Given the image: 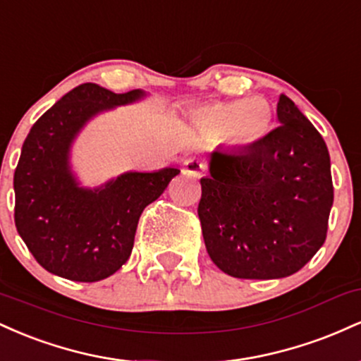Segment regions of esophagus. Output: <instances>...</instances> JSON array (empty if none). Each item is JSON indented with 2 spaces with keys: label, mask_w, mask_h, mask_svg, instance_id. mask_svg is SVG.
Masks as SVG:
<instances>
[{
  "label": "esophagus",
  "mask_w": 361,
  "mask_h": 361,
  "mask_svg": "<svg viewBox=\"0 0 361 361\" xmlns=\"http://www.w3.org/2000/svg\"><path fill=\"white\" fill-rule=\"evenodd\" d=\"M205 171V164L202 163L200 159H195V157H190V159L183 161V173L188 176L200 178Z\"/></svg>",
  "instance_id": "esophagus-1"
}]
</instances>
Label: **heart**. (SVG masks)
Masks as SVG:
<instances>
[{
  "mask_svg": "<svg viewBox=\"0 0 361 361\" xmlns=\"http://www.w3.org/2000/svg\"><path fill=\"white\" fill-rule=\"evenodd\" d=\"M195 122L207 134L226 135L235 146L247 147L268 134L271 110L263 98L212 102L195 111Z\"/></svg>",
  "mask_w": 361,
  "mask_h": 361,
  "instance_id": "1",
  "label": "heart"
}]
</instances>
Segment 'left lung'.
<instances>
[{
    "instance_id": "left-lung-1",
    "label": "left lung",
    "mask_w": 361,
    "mask_h": 361,
    "mask_svg": "<svg viewBox=\"0 0 361 361\" xmlns=\"http://www.w3.org/2000/svg\"><path fill=\"white\" fill-rule=\"evenodd\" d=\"M276 115L281 126L259 142L214 151L200 180L207 252L235 279L293 275L326 241L334 198L327 146L285 94Z\"/></svg>"
}]
</instances>
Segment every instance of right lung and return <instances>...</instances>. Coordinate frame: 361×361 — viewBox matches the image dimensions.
Instances as JSON below:
<instances>
[{"label":"right lung","mask_w":361,"mask_h":361,"mask_svg":"<svg viewBox=\"0 0 361 361\" xmlns=\"http://www.w3.org/2000/svg\"><path fill=\"white\" fill-rule=\"evenodd\" d=\"M142 91L114 93L82 82L34 123L16 164L15 226L37 263L73 281H98L128 259L140 214L180 169L126 173L100 190H82L68 168L74 135L88 118L130 103Z\"/></svg>","instance_id":"obj_1"}]
</instances>
